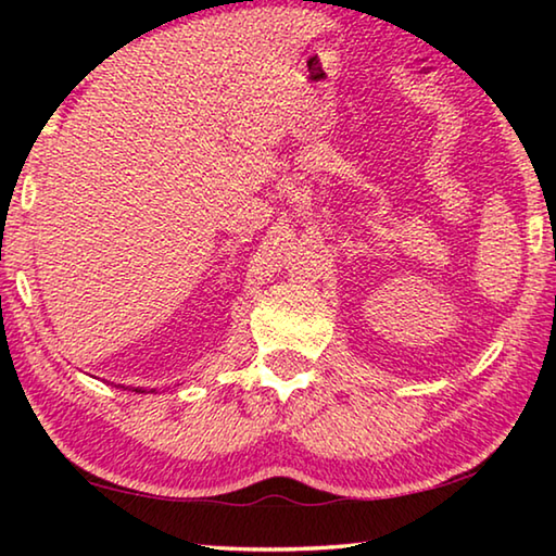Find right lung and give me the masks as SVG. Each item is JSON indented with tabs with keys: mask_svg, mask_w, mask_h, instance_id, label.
<instances>
[{
	"mask_svg": "<svg viewBox=\"0 0 556 556\" xmlns=\"http://www.w3.org/2000/svg\"><path fill=\"white\" fill-rule=\"evenodd\" d=\"M137 392H139V390H137Z\"/></svg>",
	"mask_w": 556,
	"mask_h": 556,
	"instance_id": "add662e5",
	"label": "right lung"
}]
</instances>
